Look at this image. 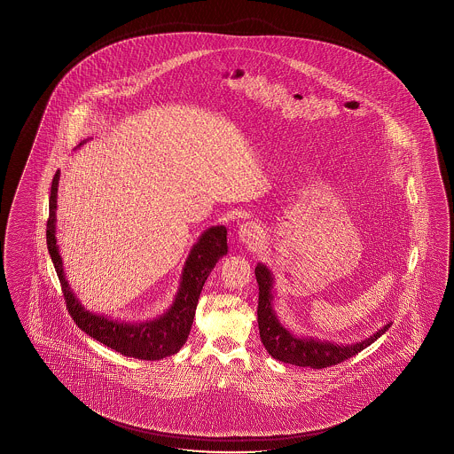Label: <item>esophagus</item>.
Segmentation results:
<instances>
[{"instance_id": "obj_1", "label": "esophagus", "mask_w": 454, "mask_h": 454, "mask_svg": "<svg viewBox=\"0 0 454 454\" xmlns=\"http://www.w3.org/2000/svg\"><path fill=\"white\" fill-rule=\"evenodd\" d=\"M238 238L247 247H258L262 243V230L256 223H245L238 228Z\"/></svg>"}]
</instances>
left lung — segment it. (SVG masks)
<instances>
[{"label": "left lung", "mask_w": 454, "mask_h": 454, "mask_svg": "<svg viewBox=\"0 0 454 454\" xmlns=\"http://www.w3.org/2000/svg\"><path fill=\"white\" fill-rule=\"evenodd\" d=\"M256 281L260 286L258 298V326L260 338L266 351L283 363H289L302 368L321 370L333 364H338L348 357H353L370 344L374 343L381 334H385L391 323L385 325L381 330L376 331L372 336L355 344H336L321 341L317 338L294 336L289 333L276 317L273 309V275L266 268V264H258L254 270Z\"/></svg>", "instance_id": "1"}]
</instances>
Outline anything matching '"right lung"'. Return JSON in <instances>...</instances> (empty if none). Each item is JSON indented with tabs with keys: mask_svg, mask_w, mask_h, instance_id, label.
Instances as JSON below:
<instances>
[{
	"mask_svg": "<svg viewBox=\"0 0 454 454\" xmlns=\"http://www.w3.org/2000/svg\"><path fill=\"white\" fill-rule=\"evenodd\" d=\"M82 143H80V146ZM58 181L59 169L56 171L51 183L50 218L46 223V245L51 262L55 264L56 275L61 283L68 313L78 325V328L99 343L121 353L123 356L154 361L178 353L192 331L196 304L201 289L205 286V281L218 260L228 253L226 228L211 226L200 236L196 245H192L181 273L178 293L165 315L145 323H121L118 319L90 313L69 288L63 271V260L56 245Z\"/></svg>",
	"mask_w": 454,
	"mask_h": 454,
	"instance_id": "add662e5",
	"label": "right lung"
}]
</instances>
